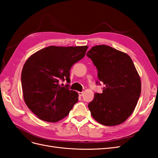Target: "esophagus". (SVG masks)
I'll return each instance as SVG.
<instances>
[{
  "instance_id": "1",
  "label": "esophagus",
  "mask_w": 158,
  "mask_h": 158,
  "mask_svg": "<svg viewBox=\"0 0 158 158\" xmlns=\"http://www.w3.org/2000/svg\"><path fill=\"white\" fill-rule=\"evenodd\" d=\"M83 94H84V92H78V95H79V96H82L83 95Z\"/></svg>"
}]
</instances>
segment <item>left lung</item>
I'll return each mask as SVG.
<instances>
[{"mask_svg": "<svg viewBox=\"0 0 158 158\" xmlns=\"http://www.w3.org/2000/svg\"><path fill=\"white\" fill-rule=\"evenodd\" d=\"M86 55L98 70L105 87L95 93L88 108L102 125L115 126L125 122L135 110L141 93L140 76L131 58L108 45L93 47ZM99 81L97 84H101Z\"/></svg>", "mask_w": 158, "mask_h": 158, "instance_id": "left-lung-1", "label": "left lung"}]
</instances>
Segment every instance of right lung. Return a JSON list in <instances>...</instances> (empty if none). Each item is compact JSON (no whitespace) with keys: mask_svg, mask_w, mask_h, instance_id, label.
<instances>
[{"mask_svg":"<svg viewBox=\"0 0 158 158\" xmlns=\"http://www.w3.org/2000/svg\"><path fill=\"white\" fill-rule=\"evenodd\" d=\"M88 46H49L37 51L25 63L21 82L23 99L37 117L55 123L66 117L78 101V94L60 86V80L68 82L72 66L85 56Z\"/></svg>","mask_w":158,"mask_h":158,"instance_id":"obj_1","label":"right lung"}]
</instances>
